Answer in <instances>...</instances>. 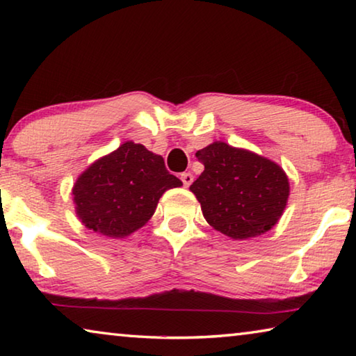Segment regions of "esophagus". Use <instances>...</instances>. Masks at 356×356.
<instances>
[{
	"instance_id": "esophagus-1",
	"label": "esophagus",
	"mask_w": 356,
	"mask_h": 356,
	"mask_svg": "<svg viewBox=\"0 0 356 356\" xmlns=\"http://www.w3.org/2000/svg\"><path fill=\"white\" fill-rule=\"evenodd\" d=\"M180 179H182L184 186H186V188H188V186L193 182V174L191 172H182V174H180Z\"/></svg>"
}]
</instances>
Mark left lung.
Returning a JSON list of instances; mask_svg holds the SVG:
<instances>
[{
  "label": "left lung",
  "mask_w": 356,
  "mask_h": 356,
  "mask_svg": "<svg viewBox=\"0 0 356 356\" xmlns=\"http://www.w3.org/2000/svg\"><path fill=\"white\" fill-rule=\"evenodd\" d=\"M196 156L204 172L190 190L210 226L245 240L276 225L289 197V180L278 165L221 141L197 150Z\"/></svg>",
  "instance_id": "1"
}]
</instances>
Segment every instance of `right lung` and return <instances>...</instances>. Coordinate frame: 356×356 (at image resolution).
Instances as JSON below:
<instances>
[{
    "label": "right lung",
    "instance_id": "1",
    "mask_svg": "<svg viewBox=\"0 0 356 356\" xmlns=\"http://www.w3.org/2000/svg\"><path fill=\"white\" fill-rule=\"evenodd\" d=\"M180 185L166 170L163 156L127 141L78 177L76 215L94 232L122 238L146 225L166 190Z\"/></svg>",
    "mask_w": 356,
    "mask_h": 356
}]
</instances>
